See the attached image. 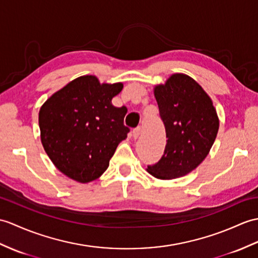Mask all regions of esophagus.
Returning a JSON list of instances; mask_svg holds the SVG:
<instances>
[{"label":"esophagus","instance_id":"34e87169","mask_svg":"<svg viewBox=\"0 0 258 258\" xmlns=\"http://www.w3.org/2000/svg\"><path fill=\"white\" fill-rule=\"evenodd\" d=\"M140 134H141V127H140V126H139V127H136V128H134V130H133V132H132V135H133V137H134L135 140L137 139V137L140 136Z\"/></svg>","mask_w":258,"mask_h":258}]
</instances>
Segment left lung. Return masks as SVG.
<instances>
[{
	"instance_id": "obj_1",
	"label": "left lung",
	"mask_w": 258,
	"mask_h": 258,
	"mask_svg": "<svg viewBox=\"0 0 258 258\" xmlns=\"http://www.w3.org/2000/svg\"><path fill=\"white\" fill-rule=\"evenodd\" d=\"M154 95L168 140L163 157L146 170L161 180L183 177L210 152L220 125L217 110L199 83L184 74L155 86Z\"/></svg>"
}]
</instances>
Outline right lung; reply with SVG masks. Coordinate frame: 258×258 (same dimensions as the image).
Listing matches in <instances>:
<instances>
[{
	"instance_id": "1",
	"label": "right lung",
	"mask_w": 258,
	"mask_h": 258,
	"mask_svg": "<svg viewBox=\"0 0 258 258\" xmlns=\"http://www.w3.org/2000/svg\"><path fill=\"white\" fill-rule=\"evenodd\" d=\"M122 89V82L101 83L95 76H81L41 105V144L57 169L73 180L88 183L101 177L126 139V107L112 104Z\"/></svg>"
}]
</instances>
